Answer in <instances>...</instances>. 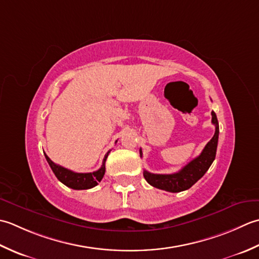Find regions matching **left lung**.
<instances>
[{
  "label": "left lung",
  "instance_id": "1",
  "mask_svg": "<svg viewBox=\"0 0 259 259\" xmlns=\"http://www.w3.org/2000/svg\"><path fill=\"white\" fill-rule=\"evenodd\" d=\"M211 115H212L211 122L215 126L214 135L204 146L201 154L197 156L196 159H193L191 162H189L180 171L172 174H154L144 170L143 176L145 180L152 187L165 190L168 192H181L191 188L194 183L204 176V173L208 171V168L212 164L215 157L219 137V124L217 116H215L214 112H211ZM140 154L142 157V150H140Z\"/></svg>",
  "mask_w": 259,
  "mask_h": 259
}]
</instances>
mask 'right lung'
Segmentation results:
<instances>
[{
	"instance_id": "right-lung-1",
	"label": "right lung",
	"mask_w": 259,
	"mask_h": 259,
	"mask_svg": "<svg viewBox=\"0 0 259 259\" xmlns=\"http://www.w3.org/2000/svg\"><path fill=\"white\" fill-rule=\"evenodd\" d=\"M108 151L106 153V155L104 157L103 164L102 167L99 170L95 171V172H91V173H77L68 170L66 167H62L60 165L56 164V163L52 162L49 156L45 153V156L47 159V162L49 163V165L51 167V170L54 171L55 176L57 177L58 180L60 182H62L65 186L69 187L73 190H86V189H91L96 187L97 184L102 181V179L105 174V162H106L107 156L109 154Z\"/></svg>"
}]
</instances>
